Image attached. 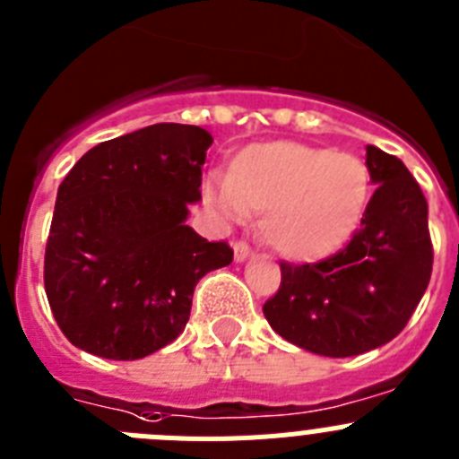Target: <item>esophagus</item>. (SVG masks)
<instances>
[{
    "instance_id": "34e87169",
    "label": "esophagus",
    "mask_w": 459,
    "mask_h": 459,
    "mask_svg": "<svg viewBox=\"0 0 459 459\" xmlns=\"http://www.w3.org/2000/svg\"><path fill=\"white\" fill-rule=\"evenodd\" d=\"M247 257H250V246H247L246 241L234 243V259H237V262H246Z\"/></svg>"
}]
</instances>
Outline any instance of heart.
Here are the masks:
<instances>
[{
  "label": "heart",
  "instance_id": "heart-1",
  "mask_svg": "<svg viewBox=\"0 0 459 459\" xmlns=\"http://www.w3.org/2000/svg\"><path fill=\"white\" fill-rule=\"evenodd\" d=\"M202 197L222 221L262 213V234L289 259L339 250L367 212L371 172L359 157L296 141L243 147L230 175H212Z\"/></svg>",
  "mask_w": 459,
  "mask_h": 459
}]
</instances>
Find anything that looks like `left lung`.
Returning a JSON list of instances; mask_svg holds the SVG:
<instances>
[{
    "instance_id": "1",
    "label": "left lung",
    "mask_w": 459,
    "mask_h": 459,
    "mask_svg": "<svg viewBox=\"0 0 459 459\" xmlns=\"http://www.w3.org/2000/svg\"><path fill=\"white\" fill-rule=\"evenodd\" d=\"M376 184L359 230L314 264H280V289L264 305L273 330L325 357L385 346L407 325L432 273L428 202L405 163L367 145Z\"/></svg>"
}]
</instances>
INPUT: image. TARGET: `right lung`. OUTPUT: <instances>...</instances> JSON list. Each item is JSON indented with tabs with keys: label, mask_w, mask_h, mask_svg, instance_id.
Returning a JSON list of instances; mask_svg holds the SVG:
<instances>
[{
	"label": "right lung",
	"mask_w": 459,
	"mask_h": 459,
	"mask_svg": "<svg viewBox=\"0 0 459 459\" xmlns=\"http://www.w3.org/2000/svg\"><path fill=\"white\" fill-rule=\"evenodd\" d=\"M213 143L159 123L104 141L67 172L45 247V293L67 342L104 359H141L175 342L195 284L232 264L225 241L186 225Z\"/></svg>",
	"instance_id": "add662e5"
}]
</instances>
